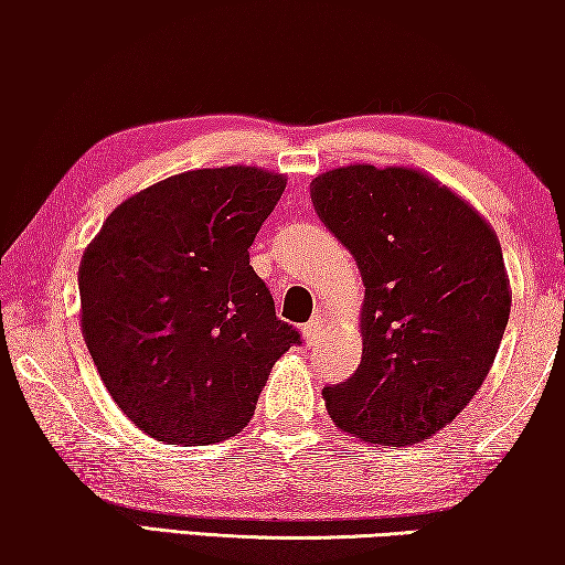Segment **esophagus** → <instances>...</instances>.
<instances>
[{
    "label": "esophagus",
    "mask_w": 565,
    "mask_h": 565,
    "mask_svg": "<svg viewBox=\"0 0 565 565\" xmlns=\"http://www.w3.org/2000/svg\"><path fill=\"white\" fill-rule=\"evenodd\" d=\"M323 331H327V319H321V316H316V319H311L303 327V339L308 347H313L316 342H321Z\"/></svg>",
    "instance_id": "esophagus-1"
}]
</instances>
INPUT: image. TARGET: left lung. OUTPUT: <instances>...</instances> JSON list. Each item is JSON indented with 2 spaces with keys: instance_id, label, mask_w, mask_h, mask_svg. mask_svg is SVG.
Listing matches in <instances>:
<instances>
[{
  "instance_id": "obj_1",
  "label": "left lung",
  "mask_w": 565,
  "mask_h": 565,
  "mask_svg": "<svg viewBox=\"0 0 565 565\" xmlns=\"http://www.w3.org/2000/svg\"><path fill=\"white\" fill-rule=\"evenodd\" d=\"M311 200L365 285L362 360L323 388L329 416L370 445L435 437L483 385L512 311L497 231L412 167L329 169Z\"/></svg>"
}]
</instances>
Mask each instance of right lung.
Segmentation results:
<instances>
[{
  "instance_id": "right-lung-1",
  "label": "right lung",
  "mask_w": 565,
  "mask_h": 565,
  "mask_svg": "<svg viewBox=\"0 0 565 565\" xmlns=\"http://www.w3.org/2000/svg\"><path fill=\"white\" fill-rule=\"evenodd\" d=\"M285 184L242 164L167 177L122 200L84 249V342L115 404L159 443L238 435L300 342L249 265Z\"/></svg>"
}]
</instances>
